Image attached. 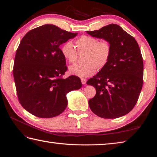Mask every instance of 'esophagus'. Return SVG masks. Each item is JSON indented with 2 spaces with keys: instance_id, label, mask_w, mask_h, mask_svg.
<instances>
[{
  "instance_id": "esophagus-1",
  "label": "esophagus",
  "mask_w": 157,
  "mask_h": 157,
  "mask_svg": "<svg viewBox=\"0 0 157 157\" xmlns=\"http://www.w3.org/2000/svg\"><path fill=\"white\" fill-rule=\"evenodd\" d=\"M81 82H82V83L83 84H85L86 83V79L84 78H81Z\"/></svg>"
}]
</instances>
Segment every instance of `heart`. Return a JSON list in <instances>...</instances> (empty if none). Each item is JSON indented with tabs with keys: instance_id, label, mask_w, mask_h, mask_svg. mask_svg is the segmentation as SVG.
Masks as SVG:
<instances>
[{
	"instance_id": "1",
	"label": "heart",
	"mask_w": 157,
	"mask_h": 157,
	"mask_svg": "<svg viewBox=\"0 0 157 157\" xmlns=\"http://www.w3.org/2000/svg\"><path fill=\"white\" fill-rule=\"evenodd\" d=\"M77 49L71 41L61 46V53L70 63H75L78 59V54L85 53L84 63L75 65L69 67V72L80 77H88L93 75L97 70L105 67L111 56V46L107 40H99L88 35L80 36L75 41Z\"/></svg>"
}]
</instances>
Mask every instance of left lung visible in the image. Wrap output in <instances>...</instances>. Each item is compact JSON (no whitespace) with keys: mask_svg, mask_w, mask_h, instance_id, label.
Instances as JSON below:
<instances>
[{"mask_svg":"<svg viewBox=\"0 0 157 157\" xmlns=\"http://www.w3.org/2000/svg\"><path fill=\"white\" fill-rule=\"evenodd\" d=\"M87 33L107 40L111 46L107 65L86 82L96 90V96L88 101L90 108L103 118L124 116L136 105L143 86L144 61L140 46L117 24Z\"/></svg>","mask_w":157,"mask_h":157,"instance_id":"1","label":"left lung"}]
</instances>
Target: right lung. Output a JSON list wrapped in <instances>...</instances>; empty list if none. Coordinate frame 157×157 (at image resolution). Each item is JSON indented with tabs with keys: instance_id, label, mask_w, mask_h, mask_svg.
Wrapping results in <instances>:
<instances>
[{
	"instance_id": "1",
	"label": "right lung",
	"mask_w": 157,
	"mask_h": 157,
	"mask_svg": "<svg viewBox=\"0 0 157 157\" xmlns=\"http://www.w3.org/2000/svg\"><path fill=\"white\" fill-rule=\"evenodd\" d=\"M77 34L47 24L23 37L16 50L13 75L18 100L32 115L40 118L60 115L67 105V94L82 87L77 76L63 78L67 67L59 48Z\"/></svg>"
}]
</instances>
